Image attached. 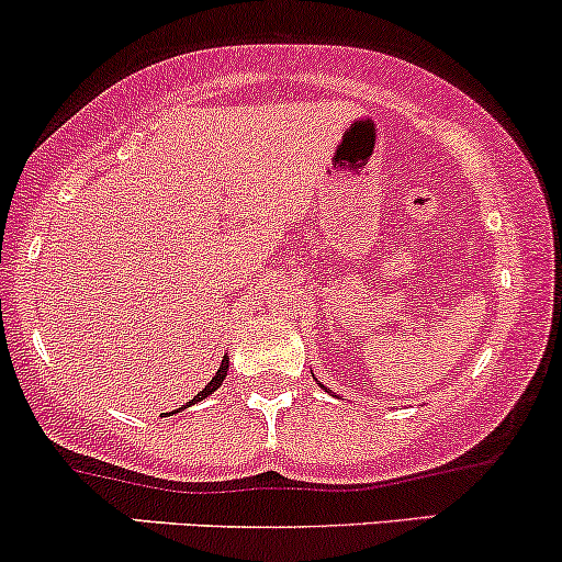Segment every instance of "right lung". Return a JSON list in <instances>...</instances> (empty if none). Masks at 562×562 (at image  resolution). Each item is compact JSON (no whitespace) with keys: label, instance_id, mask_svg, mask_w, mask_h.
Masks as SVG:
<instances>
[{"label":"right lung","instance_id":"right-lung-1","mask_svg":"<svg viewBox=\"0 0 562 562\" xmlns=\"http://www.w3.org/2000/svg\"><path fill=\"white\" fill-rule=\"evenodd\" d=\"M225 374H228V358H223V363H220V369H217V374L212 376V382L206 384L204 390H201V393L196 395V398H193L191 403H196V401H201V398H206V395L210 393H214V390L220 387V384H223V380H225Z\"/></svg>","mask_w":562,"mask_h":562}]
</instances>
